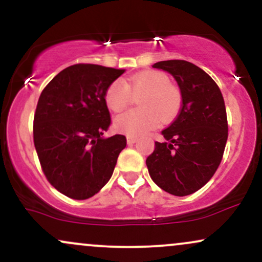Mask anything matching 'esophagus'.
Wrapping results in <instances>:
<instances>
[{
	"mask_svg": "<svg viewBox=\"0 0 262 262\" xmlns=\"http://www.w3.org/2000/svg\"><path fill=\"white\" fill-rule=\"evenodd\" d=\"M137 140H138V138H135V137H127L128 145H132V144L137 143Z\"/></svg>",
	"mask_w": 262,
	"mask_h": 262,
	"instance_id": "1",
	"label": "esophagus"
}]
</instances>
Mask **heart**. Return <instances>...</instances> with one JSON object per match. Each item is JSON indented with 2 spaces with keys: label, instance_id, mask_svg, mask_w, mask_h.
I'll list each match as a JSON object with an SVG mask.
<instances>
[{
  "label": "heart",
  "instance_id": "1",
  "mask_svg": "<svg viewBox=\"0 0 262 262\" xmlns=\"http://www.w3.org/2000/svg\"><path fill=\"white\" fill-rule=\"evenodd\" d=\"M130 92H144L139 111H128L114 119V128L129 137H139L162 123H169L181 108V93L170 83L161 71H144L129 77L127 82L114 81L108 86L104 101L112 112H121L128 106Z\"/></svg>",
  "mask_w": 262,
  "mask_h": 262
}]
</instances>
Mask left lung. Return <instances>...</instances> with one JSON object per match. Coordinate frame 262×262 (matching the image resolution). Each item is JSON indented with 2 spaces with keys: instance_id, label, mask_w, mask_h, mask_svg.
Here are the masks:
<instances>
[{
  "instance_id": "left-lung-1",
  "label": "left lung",
  "mask_w": 262,
  "mask_h": 262,
  "mask_svg": "<svg viewBox=\"0 0 262 262\" xmlns=\"http://www.w3.org/2000/svg\"><path fill=\"white\" fill-rule=\"evenodd\" d=\"M152 68L172 75L182 107L161 132L165 141H156L146 166L159 187L173 196H188L212 179L223 158L228 139L223 96L214 80L192 62L166 60Z\"/></svg>"
}]
</instances>
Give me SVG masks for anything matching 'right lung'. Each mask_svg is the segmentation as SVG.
Returning <instances> with one entry per match:
<instances>
[{"label": "right lung", "mask_w": 262, "mask_h": 262, "mask_svg": "<svg viewBox=\"0 0 262 262\" xmlns=\"http://www.w3.org/2000/svg\"><path fill=\"white\" fill-rule=\"evenodd\" d=\"M124 70L95 64L64 69L48 83L34 114V146L48 181L65 196L87 200L110 181L124 135L111 125L104 95Z\"/></svg>", "instance_id": "1"}]
</instances>
